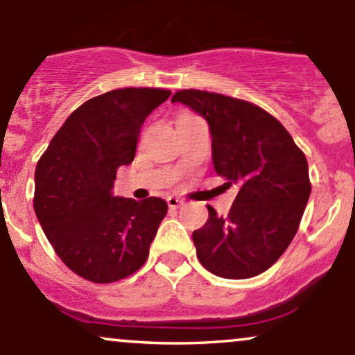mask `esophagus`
<instances>
[{
	"label": "esophagus",
	"instance_id": "esophagus-1",
	"mask_svg": "<svg viewBox=\"0 0 355 355\" xmlns=\"http://www.w3.org/2000/svg\"><path fill=\"white\" fill-rule=\"evenodd\" d=\"M166 203H168L170 209H178V207H182L183 202L177 197H168V198H166Z\"/></svg>",
	"mask_w": 355,
	"mask_h": 355
}]
</instances>
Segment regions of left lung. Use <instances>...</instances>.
I'll return each mask as SVG.
<instances>
[{
    "mask_svg": "<svg viewBox=\"0 0 355 355\" xmlns=\"http://www.w3.org/2000/svg\"><path fill=\"white\" fill-rule=\"evenodd\" d=\"M173 103L209 121L211 160L225 185L240 190L227 217L214 207L191 234L200 263L223 279H250L291 245L311 197L307 158L284 125L250 101L202 89H180Z\"/></svg>",
    "mask_w": 355,
    "mask_h": 355,
    "instance_id": "obj_1",
    "label": "left lung"
}]
</instances>
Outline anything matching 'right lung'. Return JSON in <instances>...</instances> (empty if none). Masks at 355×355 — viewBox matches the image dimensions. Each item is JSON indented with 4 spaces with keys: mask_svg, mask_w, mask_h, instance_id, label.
I'll return each instance as SVG.
<instances>
[{
    "mask_svg": "<svg viewBox=\"0 0 355 355\" xmlns=\"http://www.w3.org/2000/svg\"><path fill=\"white\" fill-rule=\"evenodd\" d=\"M172 95L118 88L67 118L35 172V214L56 255L76 275L112 284L135 274L168 205L113 197L116 168L132 164L145 118Z\"/></svg>",
    "mask_w": 355,
    "mask_h": 355,
    "instance_id": "right-lung-1",
    "label": "right lung"
}]
</instances>
